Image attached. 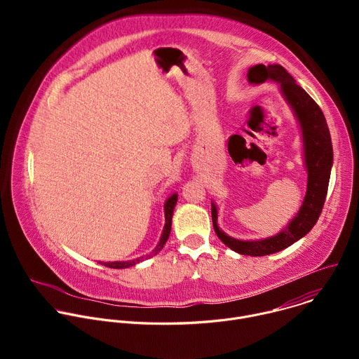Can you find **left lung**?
Segmentation results:
<instances>
[{"instance_id": "left-lung-1", "label": "left lung", "mask_w": 359, "mask_h": 359, "mask_svg": "<svg viewBox=\"0 0 359 359\" xmlns=\"http://www.w3.org/2000/svg\"><path fill=\"white\" fill-rule=\"evenodd\" d=\"M247 81L250 85H262L264 82L280 85V92L299 126L302 159L306 172V191L299 210L284 229L266 238L241 240L224 233L219 227V210L215 200H212V219L217 237L238 254L262 257L290 247L314 227L325 201L334 153L330 129L323 111L281 65H254L248 68Z\"/></svg>"}]
</instances>
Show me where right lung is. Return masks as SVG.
<instances>
[{"label": "right lung", "instance_id": "right-lung-1", "mask_svg": "<svg viewBox=\"0 0 359 359\" xmlns=\"http://www.w3.org/2000/svg\"><path fill=\"white\" fill-rule=\"evenodd\" d=\"M177 203V193H172L166 201H165V206H163V210H165V227H163V231H162V236H161V240L158 243V245L155 247V250H153L150 254H146V255H142V257L139 259H135V260H128V262H108V263H104V262H99V264L105 266V267H109V269H128V267H133L150 257H153V255H156L166 244L169 236H170V230H172V217H173V212H175V206Z\"/></svg>", "mask_w": 359, "mask_h": 359}]
</instances>
